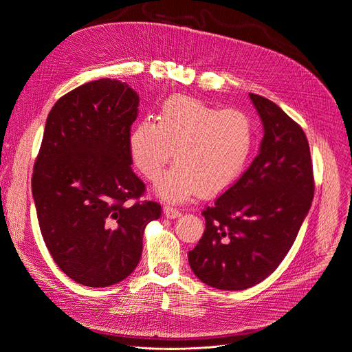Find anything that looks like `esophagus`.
<instances>
[{
	"instance_id": "34e87169",
	"label": "esophagus",
	"mask_w": 352,
	"mask_h": 352,
	"mask_svg": "<svg viewBox=\"0 0 352 352\" xmlns=\"http://www.w3.org/2000/svg\"><path fill=\"white\" fill-rule=\"evenodd\" d=\"M164 213H165V217L169 218V219H174V218L181 217V210L174 208V206H171V205H165L164 206Z\"/></svg>"
}]
</instances>
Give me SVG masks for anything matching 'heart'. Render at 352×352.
I'll use <instances>...</instances> for the list:
<instances>
[{
  "mask_svg": "<svg viewBox=\"0 0 352 352\" xmlns=\"http://www.w3.org/2000/svg\"><path fill=\"white\" fill-rule=\"evenodd\" d=\"M256 144V126L241 109H219L200 99L175 95L160 108L156 122L143 120L129 138L138 171L157 183L168 162L177 165L157 187L168 200L205 196L231 187L241 177Z\"/></svg>",
  "mask_w": 352,
  "mask_h": 352,
  "instance_id": "obj_1",
  "label": "heart"
}]
</instances>
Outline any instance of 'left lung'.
Listing matches in <instances>:
<instances>
[{"label": "left lung", "mask_w": 352, "mask_h": 352, "mask_svg": "<svg viewBox=\"0 0 352 352\" xmlns=\"http://www.w3.org/2000/svg\"><path fill=\"white\" fill-rule=\"evenodd\" d=\"M265 135L252 165L212 206L188 252L195 275L218 289L240 291L266 279L296 241L314 196L307 138L274 102L250 94Z\"/></svg>", "instance_id": "1"}]
</instances>
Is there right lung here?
Returning <instances> with one entry per match:
<instances>
[{
  "label": "right lung",
  "mask_w": 352,
  "mask_h": 352,
  "mask_svg": "<svg viewBox=\"0 0 352 352\" xmlns=\"http://www.w3.org/2000/svg\"><path fill=\"white\" fill-rule=\"evenodd\" d=\"M138 114L129 85L99 78L61 96L45 124L32 175L39 228L54 262L86 287L126 279L144 226L161 217L160 203L140 200L146 186L131 169Z\"/></svg>",
  "instance_id": "1"
}]
</instances>
